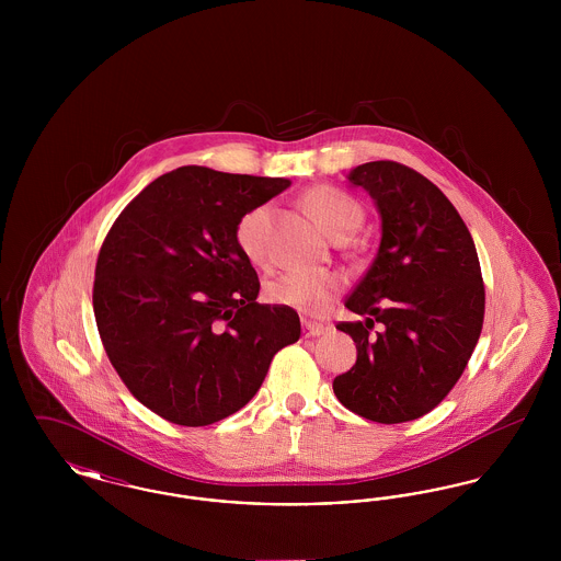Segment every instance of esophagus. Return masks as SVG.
Segmentation results:
<instances>
[{
    "label": "esophagus",
    "instance_id": "esophagus-1",
    "mask_svg": "<svg viewBox=\"0 0 561 561\" xmlns=\"http://www.w3.org/2000/svg\"><path fill=\"white\" fill-rule=\"evenodd\" d=\"M328 330V325L318 323V321L302 320V334L309 339V336H321L323 332Z\"/></svg>",
    "mask_w": 561,
    "mask_h": 561
}]
</instances>
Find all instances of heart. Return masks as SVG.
Instances as JSON below:
<instances>
[{
    "mask_svg": "<svg viewBox=\"0 0 561 561\" xmlns=\"http://www.w3.org/2000/svg\"><path fill=\"white\" fill-rule=\"evenodd\" d=\"M309 210L323 225V229L336 238L345 240L353 233L362 218V206L341 188L318 187L311 188L305 197ZM271 204H259L241 216L236 227V241L240 245L243 256L256 265L267 267L271 263ZM345 275L341 271H286L273 277L265 288L267 298L275 305L293 307L307 316H323L334 300L345 290Z\"/></svg>",
    "mask_w": 561,
    "mask_h": 561,
    "instance_id": "b5f03b06",
    "label": "heart"
}]
</instances>
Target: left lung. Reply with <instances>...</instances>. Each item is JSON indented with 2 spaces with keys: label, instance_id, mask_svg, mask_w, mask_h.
Instances as JSON below:
<instances>
[{
  "label": "left lung",
  "instance_id": "obj_1",
  "mask_svg": "<svg viewBox=\"0 0 561 561\" xmlns=\"http://www.w3.org/2000/svg\"><path fill=\"white\" fill-rule=\"evenodd\" d=\"M348 181L373 195L382 238L345 300L366 321L336 323L357 362L332 389L351 412L398 425L431 412L469 364L485 309L480 259L453 202L416 170L368 161Z\"/></svg>",
  "mask_w": 561,
  "mask_h": 561
}]
</instances>
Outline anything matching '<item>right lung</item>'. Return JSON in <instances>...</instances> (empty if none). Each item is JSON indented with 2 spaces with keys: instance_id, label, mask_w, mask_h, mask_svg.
Wrapping results in <instances>:
<instances>
[{
  "instance_id": "obj_1",
  "label": "right lung",
  "mask_w": 561,
  "mask_h": 561,
  "mask_svg": "<svg viewBox=\"0 0 561 561\" xmlns=\"http://www.w3.org/2000/svg\"><path fill=\"white\" fill-rule=\"evenodd\" d=\"M288 179L176 168L142 188L101 245L92 305L108 362L136 400L183 427L213 425L261 389L300 339L293 307L261 305L236 241Z\"/></svg>"
}]
</instances>
